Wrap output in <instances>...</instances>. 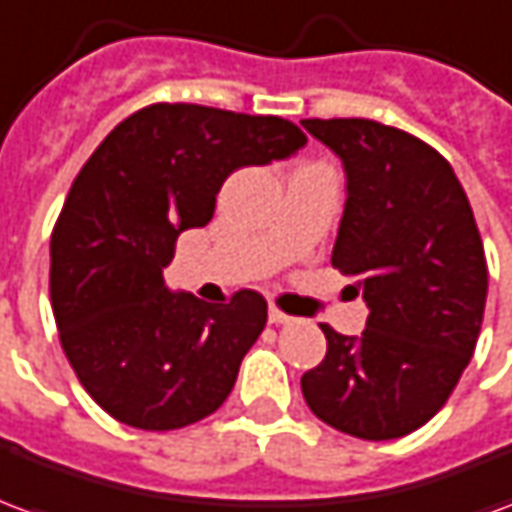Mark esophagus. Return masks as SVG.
<instances>
[{
  "label": "esophagus",
  "mask_w": 512,
  "mask_h": 512,
  "mask_svg": "<svg viewBox=\"0 0 512 512\" xmlns=\"http://www.w3.org/2000/svg\"><path fill=\"white\" fill-rule=\"evenodd\" d=\"M268 321H271V323H290L293 318H290V315H285L282 310H277V307H271V310H268Z\"/></svg>",
  "instance_id": "1"
}]
</instances>
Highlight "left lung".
Listing matches in <instances>:
<instances>
[{
    "label": "left lung",
    "mask_w": 512,
    "mask_h": 512,
    "mask_svg": "<svg viewBox=\"0 0 512 512\" xmlns=\"http://www.w3.org/2000/svg\"><path fill=\"white\" fill-rule=\"evenodd\" d=\"M345 167L332 266L359 277L362 337L321 323L326 356L301 376L312 414L348 436L400 439L439 411L469 365L488 293L483 238L439 150L362 117L301 120Z\"/></svg>",
    "instance_id": "8db88e82"
}]
</instances>
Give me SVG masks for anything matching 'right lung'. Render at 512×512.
Returning a JSON list of instances; mask_svg holds the SVG:
<instances>
[{
	"label": "right lung",
	"instance_id": "1",
	"mask_svg": "<svg viewBox=\"0 0 512 512\" xmlns=\"http://www.w3.org/2000/svg\"><path fill=\"white\" fill-rule=\"evenodd\" d=\"M290 120L150 104L87 158L51 233V307L62 351L98 406L142 430L200 422L233 392L268 304L172 293L161 268L183 230L205 227L235 169L293 156Z\"/></svg>",
	"mask_w": 512,
	"mask_h": 512
}]
</instances>
